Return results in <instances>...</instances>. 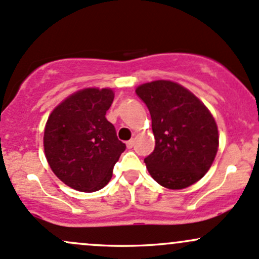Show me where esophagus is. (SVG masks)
I'll list each match as a JSON object with an SVG mask.
<instances>
[{
	"instance_id": "1",
	"label": "esophagus",
	"mask_w": 259,
	"mask_h": 259,
	"mask_svg": "<svg viewBox=\"0 0 259 259\" xmlns=\"http://www.w3.org/2000/svg\"><path fill=\"white\" fill-rule=\"evenodd\" d=\"M126 146H127V148H129V149H132L133 146H134V139H132V140L127 141V143H126Z\"/></svg>"
}]
</instances>
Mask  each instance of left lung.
Segmentation results:
<instances>
[{
  "instance_id": "1",
  "label": "left lung",
  "mask_w": 259,
  "mask_h": 259,
  "mask_svg": "<svg viewBox=\"0 0 259 259\" xmlns=\"http://www.w3.org/2000/svg\"><path fill=\"white\" fill-rule=\"evenodd\" d=\"M135 92L151 115L155 149L144 159L149 174L166 189L191 186L209 170L219 150L213 116L175 81L155 80Z\"/></svg>"
}]
</instances>
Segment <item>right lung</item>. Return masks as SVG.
<instances>
[{"instance_id": "right-lung-1", "label": "right lung", "mask_w": 259, "mask_h": 259, "mask_svg": "<svg viewBox=\"0 0 259 259\" xmlns=\"http://www.w3.org/2000/svg\"><path fill=\"white\" fill-rule=\"evenodd\" d=\"M113 100L111 89H83L56 107L46 124L48 164L57 178L77 191L103 189L126 148L105 118Z\"/></svg>"}]
</instances>
